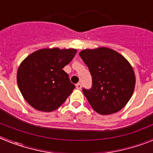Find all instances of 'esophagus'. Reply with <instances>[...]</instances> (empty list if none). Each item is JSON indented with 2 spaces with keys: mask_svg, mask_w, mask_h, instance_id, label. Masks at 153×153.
Returning <instances> with one entry per match:
<instances>
[{
  "mask_svg": "<svg viewBox=\"0 0 153 153\" xmlns=\"http://www.w3.org/2000/svg\"><path fill=\"white\" fill-rule=\"evenodd\" d=\"M76 88L79 89V90H81L82 89V84L81 83H77L76 84Z\"/></svg>",
  "mask_w": 153,
  "mask_h": 153,
  "instance_id": "obj_1",
  "label": "esophagus"
}]
</instances>
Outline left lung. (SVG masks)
<instances>
[{"label":"left lung","instance_id":"left-lung-1","mask_svg":"<svg viewBox=\"0 0 153 153\" xmlns=\"http://www.w3.org/2000/svg\"><path fill=\"white\" fill-rule=\"evenodd\" d=\"M80 57L92 76L91 89H82L84 95L102 115L121 110L133 95L136 78L130 63L124 56L108 48L86 49Z\"/></svg>","mask_w":153,"mask_h":153}]
</instances>
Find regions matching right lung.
Returning <instances> with one entry per match:
<instances>
[{
    "mask_svg": "<svg viewBox=\"0 0 153 153\" xmlns=\"http://www.w3.org/2000/svg\"><path fill=\"white\" fill-rule=\"evenodd\" d=\"M76 53V49H40L20 63L18 87L30 105L39 111L51 112L66 101L75 86L62 68Z\"/></svg>",
    "mask_w": 153,
    "mask_h": 153,
    "instance_id": "add662e5",
    "label": "right lung"
}]
</instances>
